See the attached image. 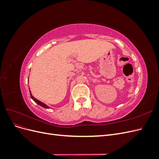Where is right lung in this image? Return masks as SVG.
Instances as JSON below:
<instances>
[{
  "instance_id": "obj_1",
  "label": "right lung",
  "mask_w": 159,
  "mask_h": 159,
  "mask_svg": "<svg viewBox=\"0 0 159 159\" xmlns=\"http://www.w3.org/2000/svg\"><path fill=\"white\" fill-rule=\"evenodd\" d=\"M29 90H30V89H29ZM30 96H31V98L34 101V102L37 103V104H38L39 105H40V106H42V107H44V108H46V109H48L49 108V107L48 106V105H46V104H44V103H42V102H41L40 101H39V100H38V99H36V98H34L32 96V93H31V92H30Z\"/></svg>"
}]
</instances>
